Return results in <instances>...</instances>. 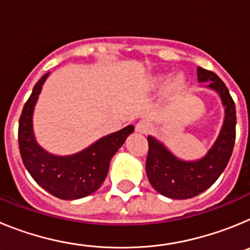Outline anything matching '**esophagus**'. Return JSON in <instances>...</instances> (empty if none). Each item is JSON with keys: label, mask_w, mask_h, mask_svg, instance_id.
Listing matches in <instances>:
<instances>
[{"label": "esophagus", "mask_w": 250, "mask_h": 250, "mask_svg": "<svg viewBox=\"0 0 250 250\" xmlns=\"http://www.w3.org/2000/svg\"><path fill=\"white\" fill-rule=\"evenodd\" d=\"M149 130H151V124L147 120H140L136 124V131L141 132V134H146Z\"/></svg>", "instance_id": "esophagus-1"}]
</instances>
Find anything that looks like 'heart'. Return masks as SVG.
Wrapping results in <instances>:
<instances>
[{"mask_svg": "<svg viewBox=\"0 0 250 250\" xmlns=\"http://www.w3.org/2000/svg\"><path fill=\"white\" fill-rule=\"evenodd\" d=\"M183 83V77H176L175 83H174V85L175 86H180Z\"/></svg>", "mask_w": 250, "mask_h": 250, "instance_id": "heart-1", "label": "heart"}]
</instances>
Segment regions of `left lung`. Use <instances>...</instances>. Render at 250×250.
I'll list each match as a JSON object with an SVG mask.
<instances>
[{"label": "left lung", "mask_w": 250, "mask_h": 250, "mask_svg": "<svg viewBox=\"0 0 250 250\" xmlns=\"http://www.w3.org/2000/svg\"><path fill=\"white\" fill-rule=\"evenodd\" d=\"M198 80L209 83L208 87L219 92L225 106L222 131L207 155L196 161H183L156 139L147 136L146 175L158 193L171 199H189L210 188L228 165L235 143L237 114L228 87L218 75L203 67H198Z\"/></svg>", "instance_id": "left-lung-1"}]
</instances>
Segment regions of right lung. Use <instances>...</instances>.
Masks as SVG:
<instances>
[{
  "label": "right lung",
  "mask_w": 250,
  "mask_h": 250,
  "mask_svg": "<svg viewBox=\"0 0 250 250\" xmlns=\"http://www.w3.org/2000/svg\"><path fill=\"white\" fill-rule=\"evenodd\" d=\"M47 76L48 74L43 75L37 81L20 116V152L23 165L40 187L60 199H80L101 187L109 171L110 160L134 131V126L129 125L104 136L75 155H51L37 145L32 131L34 106Z\"/></svg>",
  "instance_id": "1"
}]
</instances>
